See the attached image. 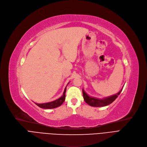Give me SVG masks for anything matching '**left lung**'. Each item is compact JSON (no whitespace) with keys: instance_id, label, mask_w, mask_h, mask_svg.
<instances>
[{"instance_id":"1","label":"left lung","mask_w":147,"mask_h":147,"mask_svg":"<svg viewBox=\"0 0 147 147\" xmlns=\"http://www.w3.org/2000/svg\"><path fill=\"white\" fill-rule=\"evenodd\" d=\"M123 88V87L120 90L119 92L114 95L105 97V98L100 99L89 96L85 92V91L84 90V89H82V94H83L84 99L85 102L87 104H88L89 105L92 107H102L107 106L108 105L111 104V103H113L117 99V97L118 96V95L120 94Z\"/></svg>"}]
</instances>
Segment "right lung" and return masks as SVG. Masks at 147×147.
<instances>
[{
  "instance_id": "right-lung-1",
  "label": "right lung",
  "mask_w": 147,
  "mask_h": 147,
  "mask_svg": "<svg viewBox=\"0 0 147 147\" xmlns=\"http://www.w3.org/2000/svg\"><path fill=\"white\" fill-rule=\"evenodd\" d=\"M67 86H66V87H67ZM66 87L65 88L63 94L62 96H61L58 99L54 100L53 102H47V103H35V104L39 107H40L41 108H44V109H53V108H57V107L60 106L64 102V101L65 100V96H66L65 93H66Z\"/></svg>"
}]
</instances>
